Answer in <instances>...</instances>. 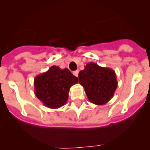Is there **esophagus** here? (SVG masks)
I'll return each instance as SVG.
<instances>
[{
  "label": "esophagus",
  "instance_id": "esophagus-1",
  "mask_svg": "<svg viewBox=\"0 0 150 150\" xmlns=\"http://www.w3.org/2000/svg\"><path fill=\"white\" fill-rule=\"evenodd\" d=\"M73 75H75V77H78V70H75L73 72Z\"/></svg>",
  "mask_w": 150,
  "mask_h": 150
}]
</instances>
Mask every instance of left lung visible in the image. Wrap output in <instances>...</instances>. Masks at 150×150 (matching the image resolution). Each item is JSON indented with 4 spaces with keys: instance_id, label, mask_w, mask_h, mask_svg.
<instances>
[{
    "instance_id": "obj_1",
    "label": "left lung",
    "mask_w": 150,
    "mask_h": 150,
    "mask_svg": "<svg viewBox=\"0 0 150 150\" xmlns=\"http://www.w3.org/2000/svg\"><path fill=\"white\" fill-rule=\"evenodd\" d=\"M79 83L84 88L91 103L103 105L114 96L117 87L116 74L113 69L89 62L78 74Z\"/></svg>"
}]
</instances>
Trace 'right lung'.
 Masks as SVG:
<instances>
[{
  "label": "right lung",
  "mask_w": 150,
  "mask_h": 150,
  "mask_svg": "<svg viewBox=\"0 0 150 150\" xmlns=\"http://www.w3.org/2000/svg\"><path fill=\"white\" fill-rule=\"evenodd\" d=\"M77 83L78 78L67 68L61 69L54 65L46 72L35 77V94L48 108H59L67 103L69 88Z\"/></svg>",
  "instance_id": "obj_1"
}]
</instances>
